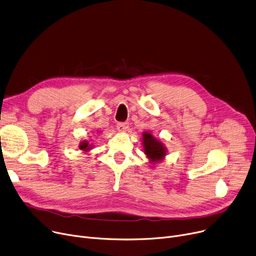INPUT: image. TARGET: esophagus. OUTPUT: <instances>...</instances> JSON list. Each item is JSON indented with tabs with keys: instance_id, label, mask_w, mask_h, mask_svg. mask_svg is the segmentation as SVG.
<instances>
[{
	"instance_id": "1",
	"label": "esophagus",
	"mask_w": 256,
	"mask_h": 256,
	"mask_svg": "<svg viewBox=\"0 0 256 256\" xmlns=\"http://www.w3.org/2000/svg\"><path fill=\"white\" fill-rule=\"evenodd\" d=\"M129 128L128 122H120V123L116 124V129L120 132H125Z\"/></svg>"
}]
</instances>
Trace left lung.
<instances>
[{
    "mask_svg": "<svg viewBox=\"0 0 256 256\" xmlns=\"http://www.w3.org/2000/svg\"><path fill=\"white\" fill-rule=\"evenodd\" d=\"M144 150L152 162H160L166 155V149L160 142L156 140L150 133L144 134Z\"/></svg>",
    "mask_w": 256,
    "mask_h": 256,
    "instance_id": "obj_1",
    "label": "left lung"
}]
</instances>
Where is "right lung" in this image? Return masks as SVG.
Returning a JSON list of instances; mask_svg holds the SVG:
<instances>
[{"mask_svg":"<svg viewBox=\"0 0 256 256\" xmlns=\"http://www.w3.org/2000/svg\"><path fill=\"white\" fill-rule=\"evenodd\" d=\"M90 146H88V144L86 142H83L81 144H80V149L81 150H90Z\"/></svg>","mask_w":256,"mask_h":256,"instance_id":"obj_1","label":"right lung"}]
</instances>
